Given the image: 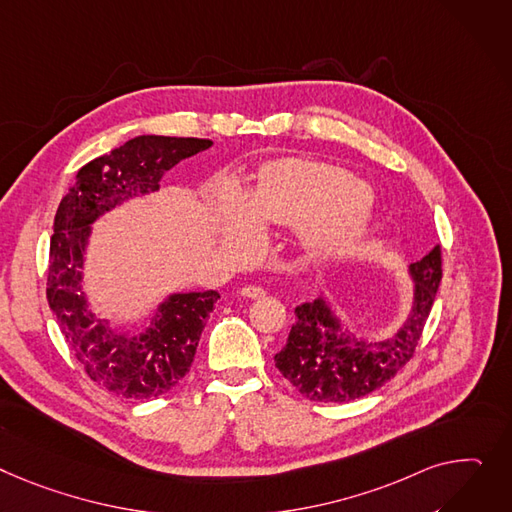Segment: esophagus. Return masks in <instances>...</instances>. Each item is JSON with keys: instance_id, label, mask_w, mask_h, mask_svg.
<instances>
[{"instance_id": "obj_1", "label": "esophagus", "mask_w": 512, "mask_h": 512, "mask_svg": "<svg viewBox=\"0 0 512 512\" xmlns=\"http://www.w3.org/2000/svg\"><path fill=\"white\" fill-rule=\"evenodd\" d=\"M241 296H245V298H263V296H265V290H263L261 286L249 284V286H243V288H241Z\"/></svg>"}]
</instances>
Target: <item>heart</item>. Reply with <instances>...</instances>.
<instances>
[{"instance_id": "b5f03b06", "label": "heart", "mask_w": 512, "mask_h": 512, "mask_svg": "<svg viewBox=\"0 0 512 512\" xmlns=\"http://www.w3.org/2000/svg\"><path fill=\"white\" fill-rule=\"evenodd\" d=\"M226 238L234 249H245L263 226H300L311 249L329 251L362 230L368 218V197L360 183L329 164L309 160H276L267 164L249 199L236 187L224 189Z\"/></svg>"}]
</instances>
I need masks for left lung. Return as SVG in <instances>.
<instances>
[{
	"mask_svg": "<svg viewBox=\"0 0 512 512\" xmlns=\"http://www.w3.org/2000/svg\"><path fill=\"white\" fill-rule=\"evenodd\" d=\"M416 280L414 306L403 327L385 342H360L339 323L323 298L296 306V323L276 354V366L311 401L344 403L383 387L414 358L442 278L436 245L410 265Z\"/></svg>",
	"mask_w": 512,
	"mask_h": 512,
	"instance_id": "1",
	"label": "left lung"
}]
</instances>
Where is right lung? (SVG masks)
<instances>
[{
    "mask_svg": "<svg viewBox=\"0 0 512 512\" xmlns=\"http://www.w3.org/2000/svg\"><path fill=\"white\" fill-rule=\"evenodd\" d=\"M210 146L212 140L140 135L82 166L57 208L49 247V306L88 377L125 399L160 397L183 381L220 294H173L144 333H113L105 321L94 319L82 294L90 224L129 197L158 191L166 170Z\"/></svg>",
    "mask_w": 512,
    "mask_h": 512,
    "instance_id": "right-lung-1",
    "label": "right lung"
}]
</instances>
